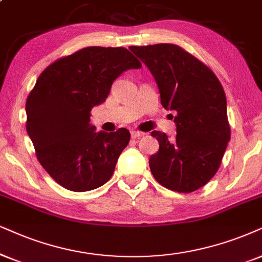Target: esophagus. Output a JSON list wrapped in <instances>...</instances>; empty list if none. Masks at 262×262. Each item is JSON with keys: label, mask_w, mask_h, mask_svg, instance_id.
<instances>
[{"label": "esophagus", "mask_w": 262, "mask_h": 262, "mask_svg": "<svg viewBox=\"0 0 262 262\" xmlns=\"http://www.w3.org/2000/svg\"><path fill=\"white\" fill-rule=\"evenodd\" d=\"M130 135H132V138H133V139H137V138L142 137V135H144V133H142V132H139V130H132L130 132Z\"/></svg>", "instance_id": "esophagus-1"}]
</instances>
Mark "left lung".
<instances>
[{"label":"left lung","mask_w":262,"mask_h":262,"mask_svg":"<svg viewBox=\"0 0 262 262\" xmlns=\"http://www.w3.org/2000/svg\"><path fill=\"white\" fill-rule=\"evenodd\" d=\"M147 66L161 104L175 111L177 135L154 130L160 150L148 160L151 173L169 190L193 192L219 169L231 132L224 88L214 72L179 46L160 43L129 47Z\"/></svg>","instance_id":"obj_1"}]
</instances>
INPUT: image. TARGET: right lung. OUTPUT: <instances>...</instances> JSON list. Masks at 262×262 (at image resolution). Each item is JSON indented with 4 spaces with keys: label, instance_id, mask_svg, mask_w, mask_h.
<instances>
[{
    "label": "right lung",
    "instance_id": "obj_1",
    "mask_svg": "<svg viewBox=\"0 0 262 262\" xmlns=\"http://www.w3.org/2000/svg\"><path fill=\"white\" fill-rule=\"evenodd\" d=\"M140 68L123 47H87L39 75L26 100V132L38 162L62 187L84 192L110 180L130 133H97L91 111L106 100L118 76Z\"/></svg>",
    "mask_w": 262,
    "mask_h": 262
}]
</instances>
